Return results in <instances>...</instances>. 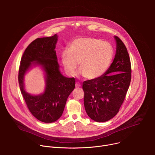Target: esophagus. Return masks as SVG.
Returning <instances> with one entry per match:
<instances>
[{"mask_svg":"<svg viewBox=\"0 0 155 155\" xmlns=\"http://www.w3.org/2000/svg\"><path fill=\"white\" fill-rule=\"evenodd\" d=\"M80 86H81V84H80V83L77 82V83H76V84H75V87H77V88H79Z\"/></svg>","mask_w":155,"mask_h":155,"instance_id":"34e87169","label":"esophagus"}]
</instances>
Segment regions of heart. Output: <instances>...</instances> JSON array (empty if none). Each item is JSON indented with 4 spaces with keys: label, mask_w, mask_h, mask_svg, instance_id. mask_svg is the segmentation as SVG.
<instances>
[{
    "label": "heart",
    "mask_w": 155,
    "mask_h": 155,
    "mask_svg": "<svg viewBox=\"0 0 155 155\" xmlns=\"http://www.w3.org/2000/svg\"><path fill=\"white\" fill-rule=\"evenodd\" d=\"M114 50L111 44L102 39L84 37L73 40L68 50H64L61 59L68 75H74L80 63L82 75L89 80L102 76L111 64Z\"/></svg>",
    "instance_id": "b5f03b06"
}]
</instances>
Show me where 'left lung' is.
<instances>
[{
  "label": "left lung",
  "mask_w": 155,
  "mask_h": 155,
  "mask_svg": "<svg viewBox=\"0 0 155 155\" xmlns=\"http://www.w3.org/2000/svg\"><path fill=\"white\" fill-rule=\"evenodd\" d=\"M115 57L101 77L83 83L85 110L92 120L105 122L119 111L131 80V64L127 48L117 36Z\"/></svg>",
  "instance_id": "obj_1"
}]
</instances>
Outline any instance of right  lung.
<instances>
[{"mask_svg": "<svg viewBox=\"0 0 155 155\" xmlns=\"http://www.w3.org/2000/svg\"><path fill=\"white\" fill-rule=\"evenodd\" d=\"M57 40L55 34L32 41L21 57L18 72L20 90L30 112L39 121L47 123L61 117L66 101L75 86V78L65 77L59 71L54 50ZM33 61L42 65L47 75L46 91L39 96H31L24 89V74Z\"/></svg>", "mask_w": 155, "mask_h": 155, "instance_id": "obj_1", "label": "right lung"}]
</instances>
